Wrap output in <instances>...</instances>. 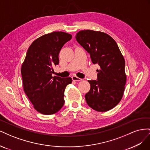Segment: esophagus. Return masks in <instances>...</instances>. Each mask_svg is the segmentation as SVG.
<instances>
[{"instance_id":"esophagus-1","label":"esophagus","mask_w":150,"mask_h":150,"mask_svg":"<svg viewBox=\"0 0 150 150\" xmlns=\"http://www.w3.org/2000/svg\"><path fill=\"white\" fill-rule=\"evenodd\" d=\"M72 80L74 81H82L83 80L82 79H81V78H78V77L75 76H72Z\"/></svg>"}]
</instances>
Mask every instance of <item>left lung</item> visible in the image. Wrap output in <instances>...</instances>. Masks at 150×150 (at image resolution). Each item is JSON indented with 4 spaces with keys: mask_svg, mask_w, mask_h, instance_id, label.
Returning <instances> with one entry per match:
<instances>
[{
    "mask_svg": "<svg viewBox=\"0 0 150 150\" xmlns=\"http://www.w3.org/2000/svg\"><path fill=\"white\" fill-rule=\"evenodd\" d=\"M76 39L98 64V80L88 81L91 88L85 95L88 106L99 112L111 110L123 96L126 74L125 61L115 40L100 31L81 30Z\"/></svg>",
    "mask_w": 150,
    "mask_h": 150,
    "instance_id": "1",
    "label": "left lung"
}]
</instances>
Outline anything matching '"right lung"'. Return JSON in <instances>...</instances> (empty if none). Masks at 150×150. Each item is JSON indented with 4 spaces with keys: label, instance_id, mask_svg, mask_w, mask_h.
<instances>
[{
    "label": "right lung",
    "instance_id": "right-lung-1",
    "mask_svg": "<svg viewBox=\"0 0 150 150\" xmlns=\"http://www.w3.org/2000/svg\"><path fill=\"white\" fill-rule=\"evenodd\" d=\"M72 35L53 32L36 39L30 44L21 66L24 91L35 110L50 115L59 111L64 104L66 87L72 83L69 77L52 76L54 66L59 64V54Z\"/></svg>",
    "mask_w": 150,
    "mask_h": 150
}]
</instances>
